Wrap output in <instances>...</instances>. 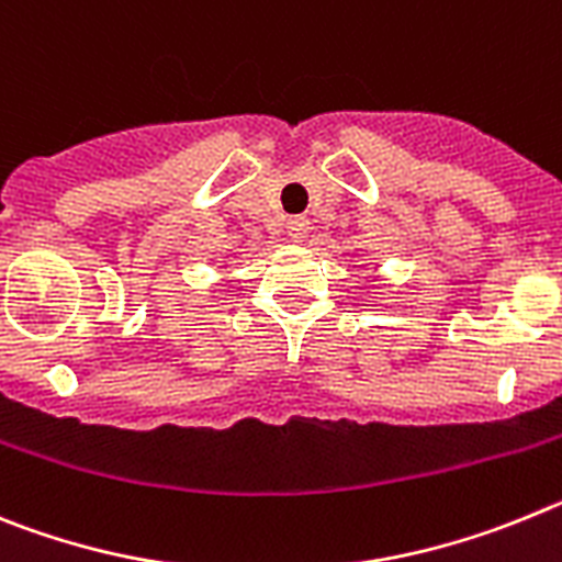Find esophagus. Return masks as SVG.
<instances>
[{
    "label": "esophagus",
    "mask_w": 562,
    "mask_h": 562,
    "mask_svg": "<svg viewBox=\"0 0 562 562\" xmlns=\"http://www.w3.org/2000/svg\"><path fill=\"white\" fill-rule=\"evenodd\" d=\"M288 237H291L293 244H302L307 237V232H311V224H307V218H291L288 221Z\"/></svg>",
    "instance_id": "obj_1"
}]
</instances>
